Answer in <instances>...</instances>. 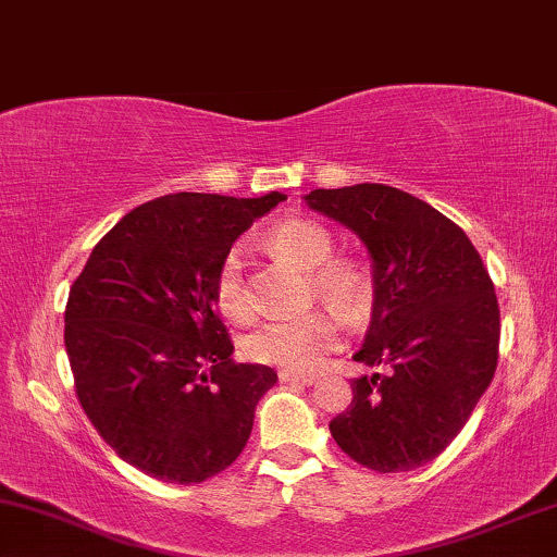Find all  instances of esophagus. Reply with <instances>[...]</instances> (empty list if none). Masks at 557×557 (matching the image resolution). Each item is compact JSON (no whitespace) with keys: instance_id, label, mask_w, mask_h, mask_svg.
<instances>
[{"instance_id":"34e87169","label":"esophagus","mask_w":557,"mask_h":557,"mask_svg":"<svg viewBox=\"0 0 557 557\" xmlns=\"http://www.w3.org/2000/svg\"><path fill=\"white\" fill-rule=\"evenodd\" d=\"M278 380L284 382V384H312V382H318V376H314V374H301V372H289V369H281Z\"/></svg>"}]
</instances>
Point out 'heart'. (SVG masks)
<instances>
[{
	"instance_id": "b5f03b06",
	"label": "heart",
	"mask_w": 557,
	"mask_h": 557,
	"mask_svg": "<svg viewBox=\"0 0 557 557\" xmlns=\"http://www.w3.org/2000/svg\"><path fill=\"white\" fill-rule=\"evenodd\" d=\"M271 245L281 256L312 271V292L343 312H359L369 299V278L356 263L333 258V237L325 226L307 219H286L271 230ZM214 297L224 318L245 322L252 318V299L245 284V260L232 247L214 278ZM343 341V320L333 310H314L301 318L268 320L245 338V354L258 363L310 372Z\"/></svg>"
}]
</instances>
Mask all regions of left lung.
Instances as JSON below:
<instances>
[{
  "label": "left lung",
  "instance_id": "1",
  "mask_svg": "<svg viewBox=\"0 0 557 557\" xmlns=\"http://www.w3.org/2000/svg\"><path fill=\"white\" fill-rule=\"evenodd\" d=\"M305 201L348 226L372 258V325L354 359L382 374L351 382L354 400L331 434L369 470L421 468L462 431L496 374L493 281L451 219L393 185L318 188Z\"/></svg>",
  "mask_w": 557,
  "mask_h": 557
}]
</instances>
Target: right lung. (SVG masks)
I'll use <instances>...</instances> for the list:
<instances>
[{"label": "right lung", "mask_w": 557, "mask_h": 557, "mask_svg": "<svg viewBox=\"0 0 557 557\" xmlns=\"http://www.w3.org/2000/svg\"><path fill=\"white\" fill-rule=\"evenodd\" d=\"M286 201L170 194L136 206L89 252L69 289L64 346L98 434L144 475L190 485L245 449L276 384L232 361L214 278L235 239Z\"/></svg>", "instance_id": "1"}]
</instances>
